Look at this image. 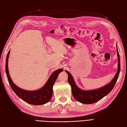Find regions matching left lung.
<instances>
[{
  "label": "left lung",
  "instance_id": "left-lung-1",
  "mask_svg": "<svg viewBox=\"0 0 127 127\" xmlns=\"http://www.w3.org/2000/svg\"><path fill=\"white\" fill-rule=\"evenodd\" d=\"M116 51L118 57V70L114 77L109 83L105 86L95 90H83L78 88L74 80L73 76L69 71L65 70L68 74V81L71 87V91L73 97L76 100L82 104H91L95 103L107 95L113 89L120 72V58L118 52V46L116 44Z\"/></svg>",
  "mask_w": 127,
  "mask_h": 127
}]
</instances>
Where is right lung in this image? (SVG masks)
<instances>
[{
  "instance_id": "obj_1",
  "label": "right lung",
  "mask_w": 127,
  "mask_h": 127,
  "mask_svg": "<svg viewBox=\"0 0 127 127\" xmlns=\"http://www.w3.org/2000/svg\"><path fill=\"white\" fill-rule=\"evenodd\" d=\"M10 51H8L6 60L5 70L9 83L13 91L18 96L27 103L34 105H40L45 104L49 102L52 97L53 86L58 76V75L63 71V69H58L51 75L49 80L40 89L35 91L25 90L19 88L13 83L9 76L8 68V59Z\"/></svg>"
}]
</instances>
